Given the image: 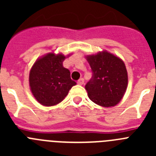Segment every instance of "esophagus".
Returning <instances> with one entry per match:
<instances>
[{
	"label": "esophagus",
	"mask_w": 156,
	"mask_h": 156,
	"mask_svg": "<svg viewBox=\"0 0 156 156\" xmlns=\"http://www.w3.org/2000/svg\"><path fill=\"white\" fill-rule=\"evenodd\" d=\"M77 83L80 85H83V83H84V80L83 79V78H80V79L77 80Z\"/></svg>",
	"instance_id": "34e87169"
}]
</instances>
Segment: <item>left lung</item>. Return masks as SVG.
<instances>
[{
  "label": "left lung",
  "instance_id": "1",
  "mask_svg": "<svg viewBox=\"0 0 156 156\" xmlns=\"http://www.w3.org/2000/svg\"><path fill=\"white\" fill-rule=\"evenodd\" d=\"M92 77L85 86L90 100L103 107L116 105L122 98L128 83L127 71L119 58L104 51L89 55Z\"/></svg>",
  "mask_w": 156,
  "mask_h": 156
}]
</instances>
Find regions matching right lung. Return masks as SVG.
<instances>
[{
  "instance_id": "1",
  "label": "right lung",
  "mask_w": 156,
  "mask_h": 156,
  "mask_svg": "<svg viewBox=\"0 0 156 156\" xmlns=\"http://www.w3.org/2000/svg\"><path fill=\"white\" fill-rule=\"evenodd\" d=\"M66 58L62 54L48 53L37 59L30 73L31 91L41 105H55L68 94L72 87L76 84L70 77V72L63 67Z\"/></svg>"
}]
</instances>
